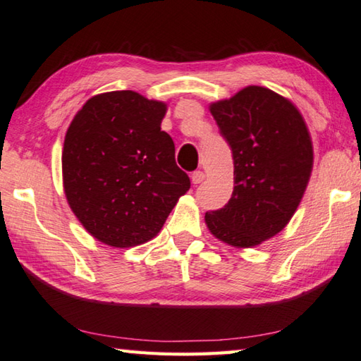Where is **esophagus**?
<instances>
[{
	"mask_svg": "<svg viewBox=\"0 0 361 361\" xmlns=\"http://www.w3.org/2000/svg\"><path fill=\"white\" fill-rule=\"evenodd\" d=\"M204 179H206V174L202 171H193L192 173V182L193 183H201Z\"/></svg>",
	"mask_w": 361,
	"mask_h": 361,
	"instance_id": "obj_1",
	"label": "esophagus"
}]
</instances>
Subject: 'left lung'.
<instances>
[{
	"label": "left lung",
	"instance_id": "1",
	"mask_svg": "<svg viewBox=\"0 0 361 361\" xmlns=\"http://www.w3.org/2000/svg\"><path fill=\"white\" fill-rule=\"evenodd\" d=\"M233 152V196L206 212L216 239L250 248L286 226L300 204L312 169V145L302 114L280 94L248 86L210 105Z\"/></svg>",
	"mask_w": 361,
	"mask_h": 361
}]
</instances>
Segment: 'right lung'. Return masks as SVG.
<instances>
[{"label":"right lung","instance_id":"obj_1","mask_svg":"<svg viewBox=\"0 0 361 361\" xmlns=\"http://www.w3.org/2000/svg\"><path fill=\"white\" fill-rule=\"evenodd\" d=\"M165 113L163 102L113 91L87 100L67 128L66 198L97 240L116 248L151 240L190 188L160 128Z\"/></svg>","mask_w":361,"mask_h":361}]
</instances>
